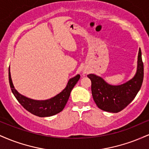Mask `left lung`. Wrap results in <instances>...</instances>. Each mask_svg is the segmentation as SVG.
Instances as JSON below:
<instances>
[{"instance_id":"8db88e82","label":"left lung","mask_w":149,"mask_h":149,"mask_svg":"<svg viewBox=\"0 0 149 149\" xmlns=\"http://www.w3.org/2000/svg\"><path fill=\"white\" fill-rule=\"evenodd\" d=\"M88 77L91 80L92 95L98 108L107 112L120 111L134 100L142 85L143 64L141 49L138 53L136 74L127 83L111 85L95 74H89Z\"/></svg>"}]
</instances>
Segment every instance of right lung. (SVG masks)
Instances as JSON below:
<instances>
[{
	"mask_svg": "<svg viewBox=\"0 0 149 149\" xmlns=\"http://www.w3.org/2000/svg\"><path fill=\"white\" fill-rule=\"evenodd\" d=\"M8 76H9L10 88L17 100L26 110L39 117H49L61 112L67 103L71 90L80 78V75L78 74L71 78L64 90L55 97L46 100H34L22 95L15 90L12 81L10 68Z\"/></svg>",
	"mask_w": 149,
	"mask_h": 149,
	"instance_id": "right-lung-1",
	"label": "right lung"
}]
</instances>
